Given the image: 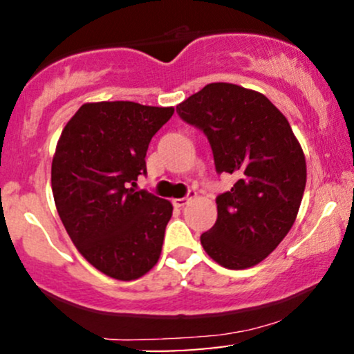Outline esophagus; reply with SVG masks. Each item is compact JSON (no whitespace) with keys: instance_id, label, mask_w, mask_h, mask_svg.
I'll return each mask as SVG.
<instances>
[{"instance_id":"1","label":"esophagus","mask_w":354,"mask_h":354,"mask_svg":"<svg viewBox=\"0 0 354 354\" xmlns=\"http://www.w3.org/2000/svg\"><path fill=\"white\" fill-rule=\"evenodd\" d=\"M194 196H196V193H194V191H189L188 196H185V198H176V200H173V206H174V208H183V206L188 205V203H189L191 200H193Z\"/></svg>"}]
</instances>
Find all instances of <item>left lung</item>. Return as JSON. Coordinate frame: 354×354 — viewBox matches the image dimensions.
<instances>
[{
  "instance_id": "left-lung-1",
  "label": "left lung",
  "mask_w": 354,
  "mask_h": 354,
  "mask_svg": "<svg viewBox=\"0 0 354 354\" xmlns=\"http://www.w3.org/2000/svg\"><path fill=\"white\" fill-rule=\"evenodd\" d=\"M203 129L218 173L236 178L216 198L218 218L201 234L211 259L228 270L261 263L293 226L306 186V160L286 116L261 93L209 83L176 106Z\"/></svg>"
}]
</instances>
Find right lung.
I'll return each mask as SVG.
<instances>
[{"mask_svg": "<svg viewBox=\"0 0 354 354\" xmlns=\"http://www.w3.org/2000/svg\"><path fill=\"white\" fill-rule=\"evenodd\" d=\"M174 108L133 101L84 103L61 131L51 189L81 256L109 278L133 281L156 265L173 205L133 186Z\"/></svg>", "mask_w": 354, "mask_h": 354, "instance_id": "obj_1", "label": "right lung"}]
</instances>
